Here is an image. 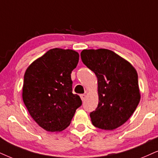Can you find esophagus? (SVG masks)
<instances>
[{
  "label": "esophagus",
  "instance_id": "esophagus-1",
  "mask_svg": "<svg viewBox=\"0 0 158 158\" xmlns=\"http://www.w3.org/2000/svg\"><path fill=\"white\" fill-rule=\"evenodd\" d=\"M80 97H81V101H84L86 98V95H85V94H81V95H80Z\"/></svg>",
  "mask_w": 158,
  "mask_h": 158
}]
</instances>
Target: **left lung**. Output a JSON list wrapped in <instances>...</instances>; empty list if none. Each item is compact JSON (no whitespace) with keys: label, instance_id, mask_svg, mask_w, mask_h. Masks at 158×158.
<instances>
[{"label":"left lung","instance_id":"obj_1","mask_svg":"<svg viewBox=\"0 0 158 158\" xmlns=\"http://www.w3.org/2000/svg\"><path fill=\"white\" fill-rule=\"evenodd\" d=\"M81 58L98 79L99 102L89 114L92 123L100 129L117 128L131 117L140 101L136 71L109 49H84Z\"/></svg>","mask_w":158,"mask_h":158}]
</instances>
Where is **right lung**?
<instances>
[{"label":"right lung","instance_id":"1","mask_svg":"<svg viewBox=\"0 0 158 158\" xmlns=\"http://www.w3.org/2000/svg\"><path fill=\"white\" fill-rule=\"evenodd\" d=\"M79 55L71 49H49L24 76L23 99L31 116L46 131L58 132L71 123L81 100L72 93L71 73Z\"/></svg>","mask_w":158,"mask_h":158}]
</instances>
